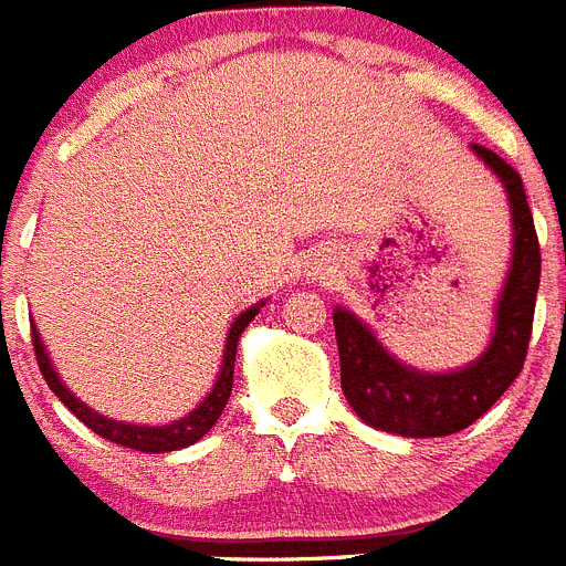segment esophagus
I'll use <instances>...</instances> for the list:
<instances>
[{"instance_id": "esophagus-1", "label": "esophagus", "mask_w": 566, "mask_h": 566, "mask_svg": "<svg viewBox=\"0 0 566 566\" xmlns=\"http://www.w3.org/2000/svg\"><path fill=\"white\" fill-rule=\"evenodd\" d=\"M324 270H327V268H324V264H322V268H316V273H313V276H318V279H324Z\"/></svg>"}]
</instances>
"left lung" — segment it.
I'll return each mask as SVG.
<instances>
[{"mask_svg":"<svg viewBox=\"0 0 566 566\" xmlns=\"http://www.w3.org/2000/svg\"><path fill=\"white\" fill-rule=\"evenodd\" d=\"M473 154L501 181L513 219V259L495 302V327L484 353L459 370L427 373L392 356L353 311H333L344 396L365 424L405 439H439L473 424L513 385L527 356L542 279L533 213L513 167L488 147L473 145Z\"/></svg>","mask_w":566,"mask_h":566,"instance_id":"obj_1","label":"left lung"}]
</instances>
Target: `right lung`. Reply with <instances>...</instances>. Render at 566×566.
Returning <instances> with one entry per match:
<instances>
[{
  "label": "right lung",
  "instance_id": "1",
  "mask_svg": "<svg viewBox=\"0 0 566 566\" xmlns=\"http://www.w3.org/2000/svg\"><path fill=\"white\" fill-rule=\"evenodd\" d=\"M262 307L264 302H255L253 307L239 313L235 322L230 324L228 342H224V353H222V367H219L213 390H210L208 396L196 405V410H190L188 416H181V419L161 427L127 424V421L107 419V416H102V412L91 410V407L78 399V396H73V392L65 387V381L59 378L56 367H53L51 356H48L45 350V344H42V336H39L36 324H31L33 347H36L39 370H42V376H45L48 387L56 392L59 401H62V405H65L78 421H85L93 432H99L102 439L113 441V444L130 447V450H139V453H170V450H181V447L196 444V441H199L205 432H210V427L219 421V416H222L224 405H228L230 399V390H233V365H235V347H239V338H242L244 327L253 322L255 313L262 311Z\"/></svg>",
  "mask_w": 566,
  "mask_h": 566
}]
</instances>
